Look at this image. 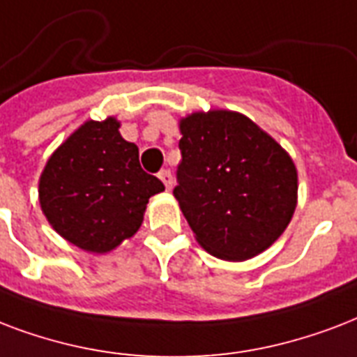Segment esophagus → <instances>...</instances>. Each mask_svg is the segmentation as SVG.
I'll return each instance as SVG.
<instances>
[{
  "instance_id": "1",
  "label": "esophagus",
  "mask_w": 357,
  "mask_h": 357,
  "mask_svg": "<svg viewBox=\"0 0 357 357\" xmlns=\"http://www.w3.org/2000/svg\"><path fill=\"white\" fill-rule=\"evenodd\" d=\"M158 176H160V181L165 184V188H167V190H171V186H173V175H171V171L162 169L158 173Z\"/></svg>"
}]
</instances>
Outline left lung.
Here are the masks:
<instances>
[{"label":"left lung","instance_id":"obj_1","mask_svg":"<svg viewBox=\"0 0 357 357\" xmlns=\"http://www.w3.org/2000/svg\"><path fill=\"white\" fill-rule=\"evenodd\" d=\"M181 132L173 195L199 244L225 261L270 248L296 208L291 156L253 121L225 109L192 113Z\"/></svg>","mask_w":357,"mask_h":357}]
</instances>
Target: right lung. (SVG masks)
Segmentation results:
<instances>
[{
	"mask_svg": "<svg viewBox=\"0 0 357 357\" xmlns=\"http://www.w3.org/2000/svg\"><path fill=\"white\" fill-rule=\"evenodd\" d=\"M164 184L141 169L139 151L119 123L87 121L50 156L38 197L52 227L91 253H106L137 233L149 199Z\"/></svg>",
	"mask_w": 357,
	"mask_h": 357,
	"instance_id": "obj_1",
	"label": "right lung"
}]
</instances>
